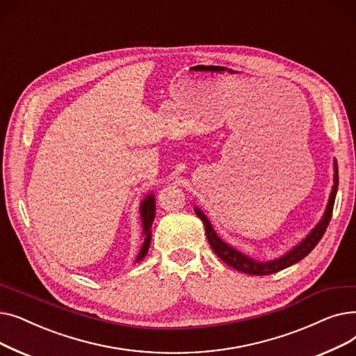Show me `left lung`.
Masks as SVG:
<instances>
[{"instance_id":"8db88e82","label":"left lung","mask_w":356,"mask_h":356,"mask_svg":"<svg viewBox=\"0 0 356 356\" xmlns=\"http://www.w3.org/2000/svg\"><path fill=\"white\" fill-rule=\"evenodd\" d=\"M334 166V175H333V188L329 197V202L326 211L321 217V220L318 222V225L307 234L306 239H302L297 246H294L290 252H286L284 257H280L278 259L274 261H268V262H259L249 258L245 253L236 250L234 248H232L230 245H227L225 241H222L217 236V233L214 232L210 220L206 217V214L202 213L198 207L194 209L195 214L201 218V222L204 223L206 227V234H207V241L211 246V249L214 250L216 255L222 259L225 264H227L229 266L241 270V273L249 274V275H269L278 273L281 269L289 268L294 264H297L298 261H301L302 258H306L309 253L316 248V245L320 242V239L323 238V234L329 226V222L332 218V211H333V204H334V198H336V193H337V185H339V177H337V163L336 161L333 162Z\"/></svg>"}]
</instances>
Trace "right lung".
<instances>
[{
    "label": "right lung",
    "instance_id": "obj_1",
    "mask_svg": "<svg viewBox=\"0 0 356 356\" xmlns=\"http://www.w3.org/2000/svg\"><path fill=\"white\" fill-rule=\"evenodd\" d=\"M155 197L154 194H149L146 195V198L142 201L140 204V214H142V225H143V245L142 249L139 252V255L136 258V262H140L149 250L150 246V241H152V223H154V218H155Z\"/></svg>",
    "mask_w": 356,
    "mask_h": 356
}]
</instances>
